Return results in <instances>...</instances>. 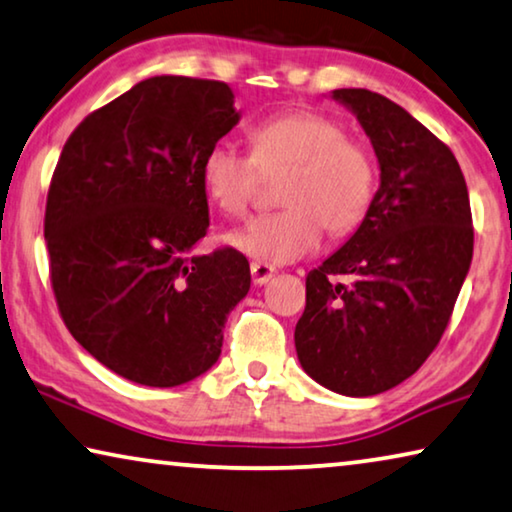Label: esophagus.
<instances>
[{
    "label": "esophagus",
    "instance_id": "esophagus-1",
    "mask_svg": "<svg viewBox=\"0 0 512 512\" xmlns=\"http://www.w3.org/2000/svg\"><path fill=\"white\" fill-rule=\"evenodd\" d=\"M250 273H253V282L255 285H266V282H269L271 278H273V273H276V269H273L271 264H266V262H255L250 264Z\"/></svg>",
    "mask_w": 512,
    "mask_h": 512
}]
</instances>
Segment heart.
Listing matches in <instances>:
<instances>
[{
	"instance_id": "1",
	"label": "heart",
	"mask_w": 512,
	"mask_h": 512,
	"mask_svg": "<svg viewBox=\"0 0 512 512\" xmlns=\"http://www.w3.org/2000/svg\"><path fill=\"white\" fill-rule=\"evenodd\" d=\"M250 156L218 142L202 158V186L227 216H246L259 181L285 172L282 211L250 220L227 234L236 250L266 264L312 253L324 227L331 236L354 232L377 193V158L338 119L317 110H289L259 121L248 133Z\"/></svg>"
}]
</instances>
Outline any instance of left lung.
Here are the masks:
<instances>
[{
	"label": "left lung",
	"instance_id": "8db88e82",
	"mask_svg": "<svg viewBox=\"0 0 512 512\" xmlns=\"http://www.w3.org/2000/svg\"><path fill=\"white\" fill-rule=\"evenodd\" d=\"M333 98L372 140L381 186L352 239L305 278L294 345L312 379L365 398L414 375L439 345L474 255V225L448 144L375 91L335 89Z\"/></svg>",
	"mask_w": 512,
	"mask_h": 512
}]
</instances>
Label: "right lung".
<instances>
[{
  "label": "right lung",
  "mask_w": 512,
  "mask_h": 512,
  "mask_svg": "<svg viewBox=\"0 0 512 512\" xmlns=\"http://www.w3.org/2000/svg\"><path fill=\"white\" fill-rule=\"evenodd\" d=\"M236 121L225 82L156 75L87 114L61 149L43 220L59 315L135 384L207 372L250 289L239 250L190 255L209 230L202 158Z\"/></svg>",
  "instance_id": "1"
}]
</instances>
